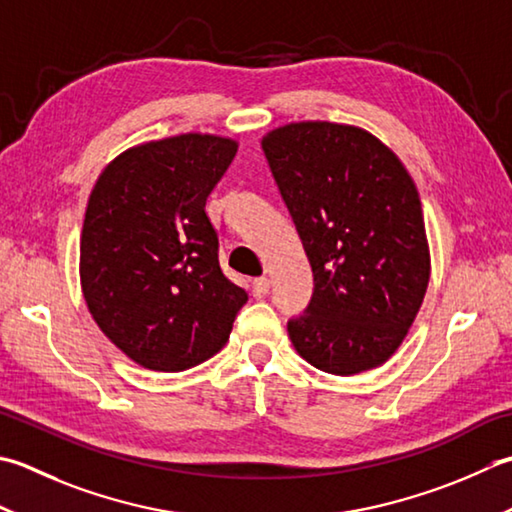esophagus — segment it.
Instances as JSON below:
<instances>
[{
    "label": "esophagus",
    "mask_w": 512,
    "mask_h": 512,
    "mask_svg": "<svg viewBox=\"0 0 512 512\" xmlns=\"http://www.w3.org/2000/svg\"><path fill=\"white\" fill-rule=\"evenodd\" d=\"M268 288H270L268 277H255V279H253V295H255L257 299L266 297V295H268Z\"/></svg>",
    "instance_id": "34e87169"
}]
</instances>
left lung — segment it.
<instances>
[{
    "mask_svg": "<svg viewBox=\"0 0 512 512\" xmlns=\"http://www.w3.org/2000/svg\"><path fill=\"white\" fill-rule=\"evenodd\" d=\"M262 148L313 268L310 304L288 319L290 342L330 375L384 364L415 322L430 277L408 170L377 137L344 124H288Z\"/></svg>",
    "mask_w": 512,
    "mask_h": 512,
    "instance_id": "obj_1",
    "label": "left lung"
}]
</instances>
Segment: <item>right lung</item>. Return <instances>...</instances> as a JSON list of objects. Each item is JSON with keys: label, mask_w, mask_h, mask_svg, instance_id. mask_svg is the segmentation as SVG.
<instances>
[{"label": "right lung", "mask_w": 512, "mask_h": 512, "mask_svg": "<svg viewBox=\"0 0 512 512\" xmlns=\"http://www.w3.org/2000/svg\"><path fill=\"white\" fill-rule=\"evenodd\" d=\"M233 139L186 133L128 148L90 193L79 275L90 315L133 362L179 373L228 342L248 302L219 266L206 199Z\"/></svg>", "instance_id": "1"}]
</instances>
